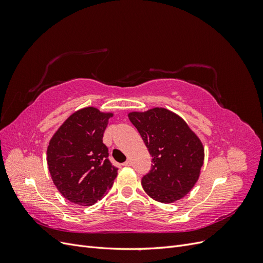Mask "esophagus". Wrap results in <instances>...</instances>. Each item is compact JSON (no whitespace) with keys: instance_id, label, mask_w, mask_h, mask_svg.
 I'll list each match as a JSON object with an SVG mask.
<instances>
[{"instance_id":"1","label":"esophagus","mask_w":263,"mask_h":263,"mask_svg":"<svg viewBox=\"0 0 263 263\" xmlns=\"http://www.w3.org/2000/svg\"><path fill=\"white\" fill-rule=\"evenodd\" d=\"M123 165H125V166H130V165H132V161H130V160H127L126 162L123 163Z\"/></svg>"}]
</instances>
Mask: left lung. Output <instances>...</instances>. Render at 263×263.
I'll return each mask as SVG.
<instances>
[{
  "instance_id": "left-lung-1",
  "label": "left lung",
  "mask_w": 263,
  "mask_h": 263,
  "mask_svg": "<svg viewBox=\"0 0 263 263\" xmlns=\"http://www.w3.org/2000/svg\"><path fill=\"white\" fill-rule=\"evenodd\" d=\"M153 157V168L141 185L153 200L169 204L192 190L204 163L200 137L178 114L164 107L128 113Z\"/></svg>"
}]
</instances>
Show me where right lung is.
Returning <instances> with one entry per match:
<instances>
[{"instance_id": "right-lung-1", "label": "right lung", "mask_w": 263, "mask_h": 263, "mask_svg": "<svg viewBox=\"0 0 263 263\" xmlns=\"http://www.w3.org/2000/svg\"><path fill=\"white\" fill-rule=\"evenodd\" d=\"M112 112L87 106L71 114L51 137L47 163L53 184L71 203L91 206L105 196L117 176L103 135Z\"/></svg>"}]
</instances>
